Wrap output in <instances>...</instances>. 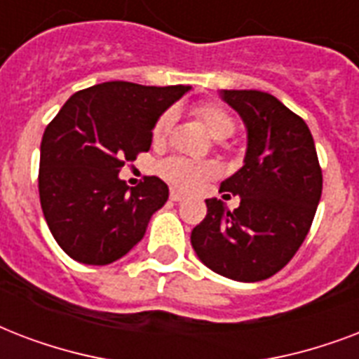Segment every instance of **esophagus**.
<instances>
[{"instance_id": "1", "label": "esophagus", "mask_w": 359, "mask_h": 359, "mask_svg": "<svg viewBox=\"0 0 359 359\" xmlns=\"http://www.w3.org/2000/svg\"><path fill=\"white\" fill-rule=\"evenodd\" d=\"M170 200H174V202H182V200H185V194H182L180 191H174V189H172Z\"/></svg>"}]
</instances>
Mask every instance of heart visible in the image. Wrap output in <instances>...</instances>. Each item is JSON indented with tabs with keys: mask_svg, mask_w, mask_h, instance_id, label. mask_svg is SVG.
I'll list each match as a JSON object with an SVG mask.
<instances>
[{
	"mask_svg": "<svg viewBox=\"0 0 359 359\" xmlns=\"http://www.w3.org/2000/svg\"><path fill=\"white\" fill-rule=\"evenodd\" d=\"M196 114H198V118L202 119L205 129L210 130V135L215 140H224L234 133V118L224 108L217 107V104H204V107H200L196 110ZM172 119H174L172 110L165 112L157 119V123L154 127L155 140L161 142L165 138L168 129H170ZM159 172L161 176L166 177L172 185H176L180 189H193L198 185L202 177L210 176L213 168L210 165H200V163H193V161L183 159V157H170V159L161 163Z\"/></svg>",
	"mask_w": 359,
	"mask_h": 359,
	"instance_id": "1",
	"label": "heart"
}]
</instances>
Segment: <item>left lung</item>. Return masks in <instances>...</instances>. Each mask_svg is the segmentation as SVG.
Listing matches in <instances>:
<instances>
[{
	"label": "left lung",
	"instance_id": "1",
	"mask_svg": "<svg viewBox=\"0 0 359 359\" xmlns=\"http://www.w3.org/2000/svg\"><path fill=\"white\" fill-rule=\"evenodd\" d=\"M247 129L243 166L221 183L240 196L234 211L208 198V215L191 232L200 262L241 283L275 275L296 255L315 219L322 170L304 119L277 97L257 90H221Z\"/></svg>",
	"mask_w": 359,
	"mask_h": 359
}]
</instances>
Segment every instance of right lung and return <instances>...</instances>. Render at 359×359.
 <instances>
[{
    "instance_id": "right-lung-1",
    "label": "right lung",
    "mask_w": 359,
    "mask_h": 359,
    "mask_svg": "<svg viewBox=\"0 0 359 359\" xmlns=\"http://www.w3.org/2000/svg\"><path fill=\"white\" fill-rule=\"evenodd\" d=\"M191 86L102 82L69 97L41 142L39 196L57 245L88 266L125 257L144 238L168 185L146 176L136 187L118 176L125 161L149 151L154 127Z\"/></svg>"
}]
</instances>
